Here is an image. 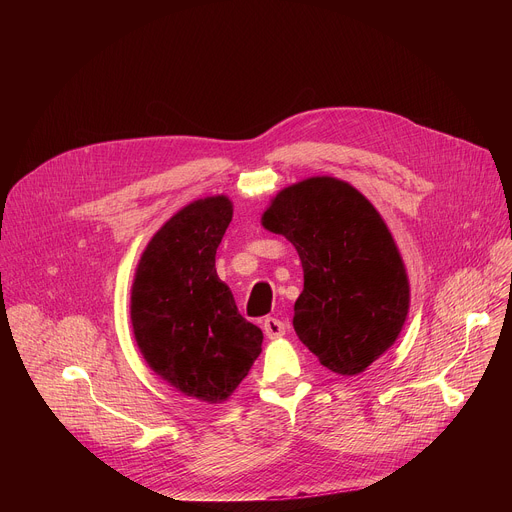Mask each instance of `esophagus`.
<instances>
[{"label":"esophagus","mask_w":512,"mask_h":512,"mask_svg":"<svg viewBox=\"0 0 512 512\" xmlns=\"http://www.w3.org/2000/svg\"><path fill=\"white\" fill-rule=\"evenodd\" d=\"M263 330H265V336L275 340V338H281L285 334V324L277 318H265L263 320Z\"/></svg>","instance_id":"obj_1"}]
</instances>
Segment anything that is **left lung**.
Listing matches in <instances>:
<instances>
[{
  "mask_svg": "<svg viewBox=\"0 0 512 512\" xmlns=\"http://www.w3.org/2000/svg\"><path fill=\"white\" fill-rule=\"evenodd\" d=\"M261 225L300 255V340L336 375L371 367L393 346L409 312L407 271L377 208L348 182L316 176L283 188Z\"/></svg>",
  "mask_w": 512,
  "mask_h": 512,
  "instance_id": "obj_1",
  "label": "left lung"
}]
</instances>
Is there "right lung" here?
Listing matches in <instances>:
<instances>
[{
    "label": "right lung",
    "instance_id": "obj_1",
    "mask_svg": "<svg viewBox=\"0 0 512 512\" xmlns=\"http://www.w3.org/2000/svg\"><path fill=\"white\" fill-rule=\"evenodd\" d=\"M231 218L233 204L223 194L178 210L145 247L131 285V324L145 362L206 403L233 395L263 342L214 269Z\"/></svg>",
    "mask_w": 512,
    "mask_h": 512
}]
</instances>
